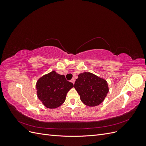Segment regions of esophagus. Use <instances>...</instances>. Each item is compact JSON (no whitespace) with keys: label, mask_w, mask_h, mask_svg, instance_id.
<instances>
[{"label":"esophagus","mask_w":146,"mask_h":146,"mask_svg":"<svg viewBox=\"0 0 146 146\" xmlns=\"http://www.w3.org/2000/svg\"><path fill=\"white\" fill-rule=\"evenodd\" d=\"M70 82H71L73 84H74V83H75V79L74 78H72L71 80H70Z\"/></svg>","instance_id":"obj_1"}]
</instances>
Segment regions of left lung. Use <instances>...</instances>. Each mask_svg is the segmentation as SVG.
<instances>
[{"label": "left lung", "mask_w": 146, "mask_h": 146, "mask_svg": "<svg viewBox=\"0 0 146 146\" xmlns=\"http://www.w3.org/2000/svg\"><path fill=\"white\" fill-rule=\"evenodd\" d=\"M74 88L80 95L81 101L89 107L101 104L109 91L107 81L90 72L79 74Z\"/></svg>", "instance_id": "left-lung-1"}]
</instances>
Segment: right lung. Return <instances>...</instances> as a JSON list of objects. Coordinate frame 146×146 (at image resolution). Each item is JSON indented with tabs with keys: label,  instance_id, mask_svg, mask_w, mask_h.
I'll return each mask as SVG.
<instances>
[{
	"label": "right lung",
	"instance_id": "add662e5",
	"mask_svg": "<svg viewBox=\"0 0 146 146\" xmlns=\"http://www.w3.org/2000/svg\"><path fill=\"white\" fill-rule=\"evenodd\" d=\"M74 87L64 75L53 70L43 76L36 82L37 96L46 107L56 108L62 105L68 92Z\"/></svg>",
	"mask_w": 146,
	"mask_h": 146
}]
</instances>
